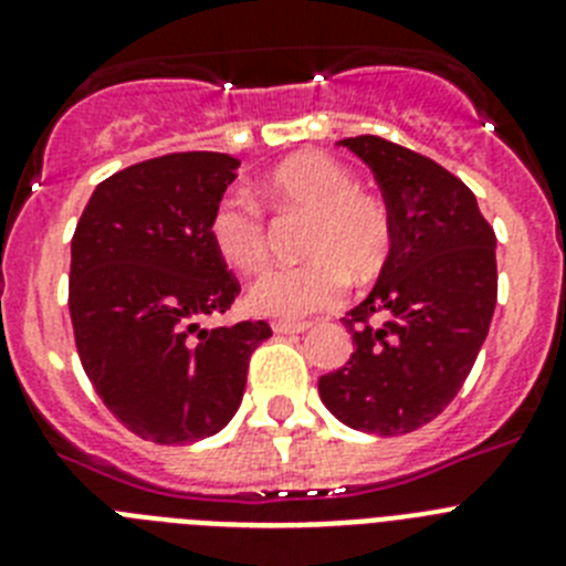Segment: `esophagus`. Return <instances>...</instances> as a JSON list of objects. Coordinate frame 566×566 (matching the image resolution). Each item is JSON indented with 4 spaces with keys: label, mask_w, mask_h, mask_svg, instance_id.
<instances>
[{
    "label": "esophagus",
    "mask_w": 566,
    "mask_h": 566,
    "mask_svg": "<svg viewBox=\"0 0 566 566\" xmlns=\"http://www.w3.org/2000/svg\"><path fill=\"white\" fill-rule=\"evenodd\" d=\"M272 328L274 334H303L308 328V323H286V319H274Z\"/></svg>",
    "instance_id": "esophagus-1"
}]
</instances>
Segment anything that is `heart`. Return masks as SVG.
<instances>
[{
  "label": "heart",
  "instance_id": "heart-1",
  "mask_svg": "<svg viewBox=\"0 0 566 566\" xmlns=\"http://www.w3.org/2000/svg\"><path fill=\"white\" fill-rule=\"evenodd\" d=\"M277 209L308 212L300 252L303 263L274 266L254 280L249 306L266 317L297 319L337 306L348 274L368 280L394 247L391 212L377 195L357 187L354 175L328 155H297L266 181ZM209 243L234 272H258L269 258L263 209L243 192H227L209 214Z\"/></svg>",
  "mask_w": 566,
  "mask_h": 566
}]
</instances>
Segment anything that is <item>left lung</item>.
Here are the masks:
<instances>
[{"mask_svg": "<svg viewBox=\"0 0 566 566\" xmlns=\"http://www.w3.org/2000/svg\"><path fill=\"white\" fill-rule=\"evenodd\" d=\"M391 212L377 286L343 317L352 359L319 377V399L354 431L411 433L453 402L496 308V234L476 195L437 161L379 135L343 138Z\"/></svg>", "mask_w": 566, "mask_h": 566, "instance_id": "left-lung-1", "label": "left lung"}]
</instances>
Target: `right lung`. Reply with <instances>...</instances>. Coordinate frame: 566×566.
Segmentation results:
<instances>
[{
  "label": "right lung",
  "mask_w": 566,
  "mask_h": 566,
  "mask_svg": "<svg viewBox=\"0 0 566 566\" xmlns=\"http://www.w3.org/2000/svg\"><path fill=\"white\" fill-rule=\"evenodd\" d=\"M238 158L169 153L133 164L90 195L70 243V319L102 402L135 437L187 444L238 411L269 323L203 328L240 283L209 243V214Z\"/></svg>",
  "instance_id": "right-lung-1"
}]
</instances>
